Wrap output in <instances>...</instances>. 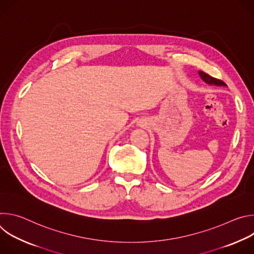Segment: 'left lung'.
Wrapping results in <instances>:
<instances>
[{
    "label": "left lung",
    "mask_w": 254,
    "mask_h": 254,
    "mask_svg": "<svg viewBox=\"0 0 254 254\" xmlns=\"http://www.w3.org/2000/svg\"><path fill=\"white\" fill-rule=\"evenodd\" d=\"M199 75L201 76V78L208 84H214V85H226V83L220 79L214 78L212 76H210L209 74L205 73L203 71H199Z\"/></svg>",
    "instance_id": "8db88e82"
}]
</instances>
